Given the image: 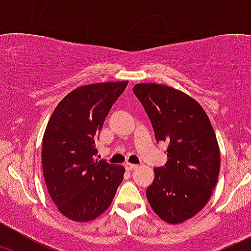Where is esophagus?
<instances>
[{
	"instance_id": "esophagus-1",
	"label": "esophagus",
	"mask_w": 251,
	"mask_h": 251,
	"mask_svg": "<svg viewBox=\"0 0 251 251\" xmlns=\"http://www.w3.org/2000/svg\"><path fill=\"white\" fill-rule=\"evenodd\" d=\"M124 166H125V169L127 171H131V170H133V169L137 168V165H135V164H131V163H126Z\"/></svg>"
}]
</instances>
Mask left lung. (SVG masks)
<instances>
[{
    "label": "left lung",
    "instance_id": "obj_1",
    "mask_svg": "<svg viewBox=\"0 0 251 251\" xmlns=\"http://www.w3.org/2000/svg\"><path fill=\"white\" fill-rule=\"evenodd\" d=\"M156 142L168 144V161L154 169L146 194L151 209L168 224H182L209 201L220 173V148L201 105L186 93L159 83H137Z\"/></svg>",
    "mask_w": 251,
    "mask_h": 251
}]
</instances>
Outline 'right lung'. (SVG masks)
Instances as JSON below:
<instances>
[{
    "mask_svg": "<svg viewBox=\"0 0 251 251\" xmlns=\"http://www.w3.org/2000/svg\"><path fill=\"white\" fill-rule=\"evenodd\" d=\"M128 81L75 88L50 115L42 141L45 182L58 210L69 220L87 222L109 207L125 169L95 158L111 105Z\"/></svg>",
    "mask_w": 251,
    "mask_h": 251,
    "instance_id": "right-lung-1",
    "label": "right lung"
}]
</instances>
